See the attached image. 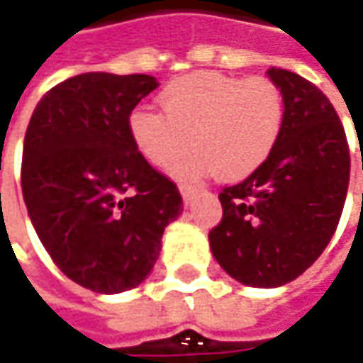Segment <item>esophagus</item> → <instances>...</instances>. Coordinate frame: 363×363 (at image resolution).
<instances>
[{"instance_id":"obj_1","label":"esophagus","mask_w":363,"mask_h":363,"mask_svg":"<svg viewBox=\"0 0 363 363\" xmlns=\"http://www.w3.org/2000/svg\"><path fill=\"white\" fill-rule=\"evenodd\" d=\"M179 191H181L182 201L189 205V201H191V199H193V195H195V186H191V184H181V186H179Z\"/></svg>"}]
</instances>
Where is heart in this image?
Listing matches in <instances>:
<instances>
[{"label":"heart","mask_w":363,"mask_h":363,"mask_svg":"<svg viewBox=\"0 0 363 363\" xmlns=\"http://www.w3.org/2000/svg\"><path fill=\"white\" fill-rule=\"evenodd\" d=\"M162 111L135 108L129 138L141 158L164 168L191 143L195 150L172 164L177 179L207 170L222 181H240L273 154L286 123V98L269 77L199 72L164 86Z\"/></svg>","instance_id":"obj_1"}]
</instances>
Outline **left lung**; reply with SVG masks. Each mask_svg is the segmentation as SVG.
<instances>
[{"label":"left lung","mask_w":363,"mask_h":363,"mask_svg":"<svg viewBox=\"0 0 363 363\" xmlns=\"http://www.w3.org/2000/svg\"><path fill=\"white\" fill-rule=\"evenodd\" d=\"M286 98L273 154L220 193L222 222L209 232L216 261L250 288L302 275L333 238L350 184V147L330 100L302 75L271 67Z\"/></svg>","instance_id":"1"}]
</instances>
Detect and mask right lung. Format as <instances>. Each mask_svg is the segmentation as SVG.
Instances as JSON below:
<instances>
[{
  "instance_id": "obj_1",
  "label": "right lung",
  "mask_w": 363,
  "mask_h": 363,
  "mask_svg": "<svg viewBox=\"0 0 363 363\" xmlns=\"http://www.w3.org/2000/svg\"><path fill=\"white\" fill-rule=\"evenodd\" d=\"M154 75H74L36 104L22 152V195L36 236L72 281L121 294L152 273L177 184L131 143L127 121Z\"/></svg>"
}]
</instances>
